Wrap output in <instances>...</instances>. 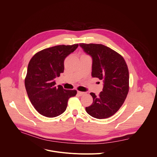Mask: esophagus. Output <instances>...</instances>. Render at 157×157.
<instances>
[{"instance_id":"obj_1","label":"esophagus","mask_w":157,"mask_h":157,"mask_svg":"<svg viewBox=\"0 0 157 157\" xmlns=\"http://www.w3.org/2000/svg\"><path fill=\"white\" fill-rule=\"evenodd\" d=\"M85 94V93L84 92H81V91H78V95L79 96H82V95H84Z\"/></svg>"}]
</instances>
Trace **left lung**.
<instances>
[{
  "label": "left lung",
  "mask_w": 157,
  "mask_h": 157,
  "mask_svg": "<svg viewBox=\"0 0 157 157\" xmlns=\"http://www.w3.org/2000/svg\"><path fill=\"white\" fill-rule=\"evenodd\" d=\"M79 46L93 58L92 76L104 82L102 91L98 96L90 93L93 102L86 110L96 119L110 117L119 110L128 93L127 63L120 54L102 44L80 43Z\"/></svg>",
  "instance_id": "obj_1"
}]
</instances>
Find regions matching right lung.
I'll list each match as a JSON object with an SVG mask.
<instances>
[{
  "instance_id": "right-lung-1",
  "label": "right lung",
  "mask_w": 157,
  "mask_h": 157,
  "mask_svg": "<svg viewBox=\"0 0 157 157\" xmlns=\"http://www.w3.org/2000/svg\"><path fill=\"white\" fill-rule=\"evenodd\" d=\"M57 45L42 50L29 61L25 78L29 98L41 115L55 117L63 114L68 99L76 96V90H66L62 86H55V79L64 71V61L78 47Z\"/></svg>"
}]
</instances>
